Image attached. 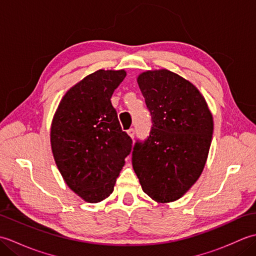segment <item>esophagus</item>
<instances>
[{"label":"esophagus","instance_id":"esophagus-1","mask_svg":"<svg viewBox=\"0 0 256 256\" xmlns=\"http://www.w3.org/2000/svg\"><path fill=\"white\" fill-rule=\"evenodd\" d=\"M128 134L130 135V138L133 140L134 138V135H135V130L134 128H130L128 131Z\"/></svg>","mask_w":256,"mask_h":256}]
</instances>
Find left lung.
<instances>
[{
  "instance_id": "8db88e82",
  "label": "left lung",
  "mask_w": 256,
  "mask_h": 256,
  "mask_svg": "<svg viewBox=\"0 0 256 256\" xmlns=\"http://www.w3.org/2000/svg\"><path fill=\"white\" fill-rule=\"evenodd\" d=\"M138 84L152 116L150 138L136 143L132 164L143 192L160 204L176 201L204 170L214 118L197 86L167 69L148 70Z\"/></svg>"
}]
</instances>
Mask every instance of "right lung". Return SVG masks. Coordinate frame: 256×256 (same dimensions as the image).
<instances>
[{
    "instance_id": "1",
    "label": "right lung",
    "mask_w": 256,
    "mask_h": 256,
    "mask_svg": "<svg viewBox=\"0 0 256 256\" xmlns=\"http://www.w3.org/2000/svg\"><path fill=\"white\" fill-rule=\"evenodd\" d=\"M125 76L123 69L88 74L66 92L52 118L54 160L64 182L86 202H100L113 192L132 150L111 103Z\"/></svg>"
}]
</instances>
